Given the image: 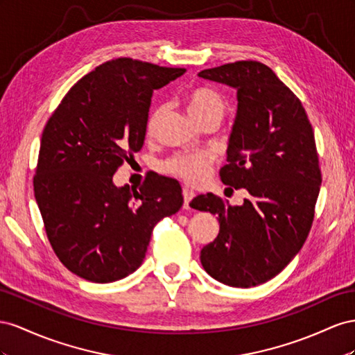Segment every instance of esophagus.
I'll use <instances>...</instances> for the list:
<instances>
[{
    "label": "esophagus",
    "mask_w": 355,
    "mask_h": 355,
    "mask_svg": "<svg viewBox=\"0 0 355 355\" xmlns=\"http://www.w3.org/2000/svg\"><path fill=\"white\" fill-rule=\"evenodd\" d=\"M183 198H184V208L189 209V204L191 202V199L195 198V191H191L187 187H184L183 189Z\"/></svg>",
    "instance_id": "1"
}]
</instances>
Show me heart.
Returning <instances> with one entry per match:
<instances>
[{"mask_svg": "<svg viewBox=\"0 0 355 355\" xmlns=\"http://www.w3.org/2000/svg\"><path fill=\"white\" fill-rule=\"evenodd\" d=\"M186 104L190 116L195 120L207 116L223 117L226 110V103L223 96L205 87L191 90L186 98ZM212 159L214 157L209 151H186V153H180L172 157L166 164V169L172 175L180 177L189 184H200L209 175Z\"/></svg>", "mask_w": 355, "mask_h": 355, "instance_id": "1", "label": "heart"}]
</instances>
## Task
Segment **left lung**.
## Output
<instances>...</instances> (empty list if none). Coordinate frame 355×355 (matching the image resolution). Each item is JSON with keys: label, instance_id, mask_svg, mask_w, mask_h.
Listing matches in <instances>:
<instances>
[{"label": "left lung", "instance_id": "left-lung-1", "mask_svg": "<svg viewBox=\"0 0 355 355\" xmlns=\"http://www.w3.org/2000/svg\"><path fill=\"white\" fill-rule=\"evenodd\" d=\"M198 76L236 90L220 177L250 195L238 207L212 193L190 202L220 223L214 242L200 250V263L223 284L256 287L296 257L311 230L321 186L312 126L297 96L265 64L239 60Z\"/></svg>", "mask_w": 355, "mask_h": 355}]
</instances>
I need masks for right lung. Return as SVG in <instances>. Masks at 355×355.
<instances>
[{"mask_svg": "<svg viewBox=\"0 0 355 355\" xmlns=\"http://www.w3.org/2000/svg\"><path fill=\"white\" fill-rule=\"evenodd\" d=\"M186 73L119 58L71 87L42 135L34 195L62 265L113 282L144 261L156 223L183 207L177 180L150 177L139 190L113 181L141 150L153 90Z\"/></svg>", "mask_w": 355, "mask_h": 355, "instance_id": "1", "label": "right lung"}]
</instances>
